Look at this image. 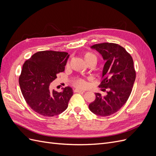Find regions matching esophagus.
<instances>
[{
	"mask_svg": "<svg viewBox=\"0 0 156 156\" xmlns=\"http://www.w3.org/2000/svg\"><path fill=\"white\" fill-rule=\"evenodd\" d=\"M75 92H78V93H83V92H85V90H83L76 88V89H75Z\"/></svg>",
	"mask_w": 156,
	"mask_h": 156,
	"instance_id": "obj_1",
	"label": "esophagus"
}]
</instances>
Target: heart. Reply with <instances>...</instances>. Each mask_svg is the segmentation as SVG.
I'll list each match as a JSON object with an SVG mask.
<instances>
[{
    "label": "heart",
    "mask_w": 156,
    "mask_h": 156,
    "mask_svg": "<svg viewBox=\"0 0 156 156\" xmlns=\"http://www.w3.org/2000/svg\"><path fill=\"white\" fill-rule=\"evenodd\" d=\"M84 58L85 61L90 58H94L96 60V56L93 53L88 52V53H86L85 54H84ZM86 84H87L86 81L83 79H77V80H75V85L78 88H83L86 86Z\"/></svg>",
    "instance_id": "b5f03b06"
}]
</instances>
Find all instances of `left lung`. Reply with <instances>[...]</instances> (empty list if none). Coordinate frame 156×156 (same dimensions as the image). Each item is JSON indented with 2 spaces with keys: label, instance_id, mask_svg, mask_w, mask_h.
Returning <instances> with one entry per match:
<instances>
[{
  "label": "left lung",
  "instance_id": "obj_1",
  "mask_svg": "<svg viewBox=\"0 0 156 156\" xmlns=\"http://www.w3.org/2000/svg\"><path fill=\"white\" fill-rule=\"evenodd\" d=\"M90 48L100 53L106 62L103 66L100 87L108 88L105 96L96 93V99L89 104L94 114L110 116L120 110L126 103L132 91L136 77L133 60L130 54L119 44L102 43Z\"/></svg>",
  "mask_w": 156,
  "mask_h": 156
}]
</instances>
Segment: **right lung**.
I'll return each instance as SVG.
<instances>
[{
  "mask_svg": "<svg viewBox=\"0 0 156 156\" xmlns=\"http://www.w3.org/2000/svg\"><path fill=\"white\" fill-rule=\"evenodd\" d=\"M69 55L66 52H37L23 66L19 83L23 97L33 111L44 116H54L64 112L73 96L67 87L58 92L50 88L56 75L65 69Z\"/></svg>",
  "mask_w": 156,
  "mask_h": 156,
  "instance_id": "obj_1",
  "label": "right lung"
}]
</instances>
